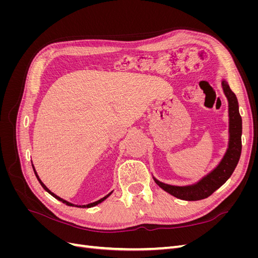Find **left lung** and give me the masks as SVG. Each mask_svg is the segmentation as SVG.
<instances>
[{
  "instance_id": "1",
  "label": "left lung",
  "mask_w": 258,
  "mask_h": 258,
  "mask_svg": "<svg viewBox=\"0 0 258 258\" xmlns=\"http://www.w3.org/2000/svg\"><path fill=\"white\" fill-rule=\"evenodd\" d=\"M223 89L229 103V145L223 160L212 172L205 176L197 184L191 186H172L161 183L155 178V182L159 187L172 196L188 201H196L208 198L216 189L227 181L233 171H235L241 155V135H242V119L239 114L238 100L229 85L223 81Z\"/></svg>"
}]
</instances>
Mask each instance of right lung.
I'll return each instance as SVG.
<instances>
[{"instance_id": "obj_1", "label": "right lung", "mask_w": 258, "mask_h": 258, "mask_svg": "<svg viewBox=\"0 0 258 258\" xmlns=\"http://www.w3.org/2000/svg\"><path fill=\"white\" fill-rule=\"evenodd\" d=\"M34 173H35V175H36V177H37V179H38V182H40L41 183V185H42V187H43V188L46 190V191H48L50 195H51V196L52 197H54V198H56V199H58V200H60V201H62V202H63V204H66L67 206H74V205H72V204H70V202H68V201H66V200H63V199H61L60 197H58L57 196V195H54L53 192H51L48 188H47V187H46L44 184H43V182L41 181V179H40V177H38L37 176V174H36V172H35V170H34ZM110 195H111V192L110 194H108V195H106V196L105 197H103L102 199H100V200H98V201H96V202H92V204H89V205H86V206H82V208H91V207H95V206H97L98 204H101V202H102L103 200H105L108 196H110ZM77 207V206H76Z\"/></svg>"}]
</instances>
